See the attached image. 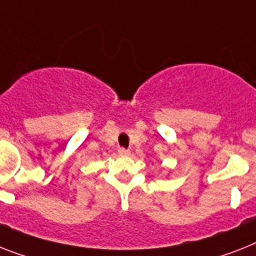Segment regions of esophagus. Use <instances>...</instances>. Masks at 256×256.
<instances>
[{
	"label": "esophagus",
	"mask_w": 256,
	"mask_h": 256,
	"mask_svg": "<svg viewBox=\"0 0 256 256\" xmlns=\"http://www.w3.org/2000/svg\"><path fill=\"white\" fill-rule=\"evenodd\" d=\"M118 152H119L120 156H128V154L130 153V152L128 150V149H126V148H119V149H118Z\"/></svg>",
	"instance_id": "1"
}]
</instances>
